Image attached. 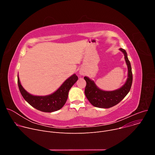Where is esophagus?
Wrapping results in <instances>:
<instances>
[{
  "mask_svg": "<svg viewBox=\"0 0 155 155\" xmlns=\"http://www.w3.org/2000/svg\"><path fill=\"white\" fill-rule=\"evenodd\" d=\"M80 74L81 75H84V72H83L82 71H80Z\"/></svg>",
  "mask_w": 155,
  "mask_h": 155,
  "instance_id": "34e87169",
  "label": "esophagus"
}]
</instances>
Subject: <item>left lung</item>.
Listing matches in <instances>:
<instances>
[{"label":"left lung","mask_w":155,"mask_h":155,"mask_svg":"<svg viewBox=\"0 0 155 155\" xmlns=\"http://www.w3.org/2000/svg\"><path fill=\"white\" fill-rule=\"evenodd\" d=\"M124 54V58L128 68V77L125 84L120 89L112 91H102L96 86L94 82L86 77H84L86 82L84 94L90 102L94 107L108 108L121 102L129 92L132 83V73L130 61L127 53L123 48L120 49Z\"/></svg>","instance_id":"1"}]
</instances>
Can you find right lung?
<instances>
[{
	"label": "right lung",
	"instance_id": "add662e5",
	"mask_svg": "<svg viewBox=\"0 0 155 155\" xmlns=\"http://www.w3.org/2000/svg\"><path fill=\"white\" fill-rule=\"evenodd\" d=\"M78 77L74 74L66 80L54 93L46 96H33L28 93L20 83L18 77V85L23 98L33 107L43 112H53L61 109L65 104L71 87L77 81Z\"/></svg>",
	"mask_w": 155,
	"mask_h": 155
}]
</instances>
